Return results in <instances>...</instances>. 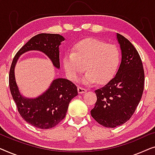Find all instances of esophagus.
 <instances>
[{
  "instance_id": "1",
  "label": "esophagus",
  "mask_w": 155,
  "mask_h": 155,
  "mask_svg": "<svg viewBox=\"0 0 155 155\" xmlns=\"http://www.w3.org/2000/svg\"><path fill=\"white\" fill-rule=\"evenodd\" d=\"M78 91L79 94H83V93H85L87 92V89L81 87H78Z\"/></svg>"
}]
</instances>
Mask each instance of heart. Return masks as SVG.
Returning <instances> with one entry per match:
<instances>
[{"instance_id":"obj_1","label":"heart","mask_w":155,"mask_h":155,"mask_svg":"<svg viewBox=\"0 0 155 155\" xmlns=\"http://www.w3.org/2000/svg\"><path fill=\"white\" fill-rule=\"evenodd\" d=\"M121 63V54L117 46L101 40L87 38L78 41L63 58V67L68 77L77 81L86 70L88 72L82 79L84 84L98 81L104 84L115 77Z\"/></svg>"}]
</instances>
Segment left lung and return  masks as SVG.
Returning a JSON list of instances; mask_svg holds the SVG:
<instances>
[{"label":"left lung","instance_id":"8db88e82","mask_svg":"<svg viewBox=\"0 0 155 155\" xmlns=\"http://www.w3.org/2000/svg\"><path fill=\"white\" fill-rule=\"evenodd\" d=\"M121 50V63L113 79L95 90L97 101L91 116L101 126L115 128L130 119L140 101L145 73L140 55L130 41L116 35Z\"/></svg>","mask_w":155,"mask_h":155}]
</instances>
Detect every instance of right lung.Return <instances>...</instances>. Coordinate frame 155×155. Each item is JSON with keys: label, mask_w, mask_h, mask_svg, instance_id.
<instances>
[{"label": "right lung", "mask_w": 155, "mask_h": 155, "mask_svg": "<svg viewBox=\"0 0 155 155\" xmlns=\"http://www.w3.org/2000/svg\"><path fill=\"white\" fill-rule=\"evenodd\" d=\"M64 40L63 36L57 34H39L18 51L10 67V90L19 113L23 119L38 128H51L65 118L70 101L78 95V88L68 80L57 78L41 95L34 99L27 98L20 94L17 85L15 67L22 54L29 51H39L50 58L56 68H60L59 46Z\"/></svg>", "instance_id": "right-lung-1"}]
</instances>
